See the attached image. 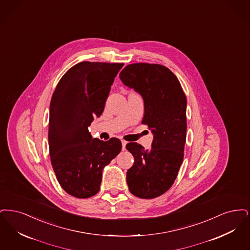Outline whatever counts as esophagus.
<instances>
[{"label": "esophagus", "instance_id": "34e87169", "mask_svg": "<svg viewBox=\"0 0 250 250\" xmlns=\"http://www.w3.org/2000/svg\"><path fill=\"white\" fill-rule=\"evenodd\" d=\"M121 144H122V150H125V149H126L127 142L125 141V140H122V141H121Z\"/></svg>", "mask_w": 250, "mask_h": 250}]
</instances>
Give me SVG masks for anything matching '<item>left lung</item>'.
<instances>
[{
	"label": "left lung",
	"mask_w": 250,
	"mask_h": 250,
	"mask_svg": "<svg viewBox=\"0 0 250 250\" xmlns=\"http://www.w3.org/2000/svg\"><path fill=\"white\" fill-rule=\"evenodd\" d=\"M120 77L126 86L141 94L145 104L142 124L154 135L150 150H145L137 143L126 145L134 157L127 172V183L131 194L153 199L173 186L183 163L187 98L174 73L161 64H129Z\"/></svg>",
	"instance_id": "1"
}]
</instances>
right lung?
<instances>
[{
	"label": "right lung",
	"instance_id": "1",
	"mask_svg": "<svg viewBox=\"0 0 250 250\" xmlns=\"http://www.w3.org/2000/svg\"><path fill=\"white\" fill-rule=\"evenodd\" d=\"M123 63L82 62L59 81L50 102L48 146L61 187L70 195L97 194L103 169L120 152L118 138H92L87 127L104 109L111 85Z\"/></svg>",
	"mask_w": 250,
	"mask_h": 250
}]
</instances>
